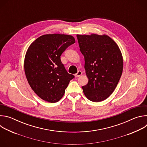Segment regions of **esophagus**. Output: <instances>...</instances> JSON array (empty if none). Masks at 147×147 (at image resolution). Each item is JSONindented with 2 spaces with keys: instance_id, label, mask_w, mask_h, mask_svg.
<instances>
[{
  "instance_id": "1",
  "label": "esophagus",
  "mask_w": 147,
  "mask_h": 147,
  "mask_svg": "<svg viewBox=\"0 0 147 147\" xmlns=\"http://www.w3.org/2000/svg\"><path fill=\"white\" fill-rule=\"evenodd\" d=\"M82 71H78V72L75 74V76H76V77H80L82 75Z\"/></svg>"
}]
</instances>
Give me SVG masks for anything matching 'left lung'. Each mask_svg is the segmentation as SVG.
<instances>
[{
  "mask_svg": "<svg viewBox=\"0 0 147 147\" xmlns=\"http://www.w3.org/2000/svg\"><path fill=\"white\" fill-rule=\"evenodd\" d=\"M77 37L88 78L87 84L82 87L84 94L92 102L105 100L115 91L123 72L120 49L106 34H77Z\"/></svg>",
  "mask_w": 147,
  "mask_h": 147,
  "instance_id": "obj_1",
  "label": "left lung"
}]
</instances>
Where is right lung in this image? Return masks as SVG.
<instances>
[{
    "label": "right lung",
    "mask_w": 147,
    "mask_h": 147,
    "mask_svg": "<svg viewBox=\"0 0 147 147\" xmlns=\"http://www.w3.org/2000/svg\"><path fill=\"white\" fill-rule=\"evenodd\" d=\"M74 43L72 35L51 34L39 36L28 47L24 63L26 76L32 90L42 99L55 103L64 95L74 76L67 72L60 56Z\"/></svg>",
    "instance_id": "right-lung-1"
}]
</instances>
